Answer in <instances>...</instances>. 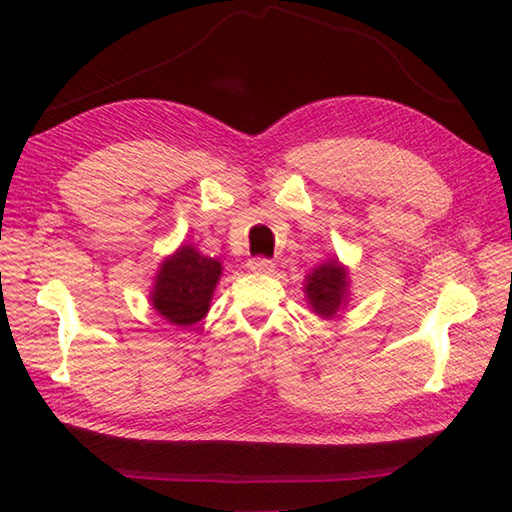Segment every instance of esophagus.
Instances as JSON below:
<instances>
[{
  "instance_id": "obj_1",
  "label": "esophagus",
  "mask_w": 512,
  "mask_h": 512,
  "mask_svg": "<svg viewBox=\"0 0 512 512\" xmlns=\"http://www.w3.org/2000/svg\"><path fill=\"white\" fill-rule=\"evenodd\" d=\"M248 268L255 270V273H273L275 264H273V259H268V257H255L248 262Z\"/></svg>"
}]
</instances>
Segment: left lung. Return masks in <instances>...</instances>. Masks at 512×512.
Wrapping results in <instances>:
<instances>
[{"mask_svg": "<svg viewBox=\"0 0 512 512\" xmlns=\"http://www.w3.org/2000/svg\"><path fill=\"white\" fill-rule=\"evenodd\" d=\"M306 279H308L306 295L314 312L321 314V317H332V314L341 306L345 286H347V277L341 270V266L336 262H328L319 266Z\"/></svg>", "mask_w": 512, "mask_h": 512, "instance_id": "8db88e82", "label": "left lung"}]
</instances>
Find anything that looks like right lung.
<instances>
[{"mask_svg":"<svg viewBox=\"0 0 512 512\" xmlns=\"http://www.w3.org/2000/svg\"><path fill=\"white\" fill-rule=\"evenodd\" d=\"M222 264L202 257L191 246H182L176 255L160 266L154 288V308L169 323L193 325L209 312V301Z\"/></svg>","mask_w":512,"mask_h":512,"instance_id":"add662e5","label":"right lung"}]
</instances>
